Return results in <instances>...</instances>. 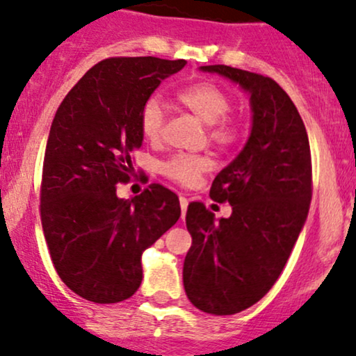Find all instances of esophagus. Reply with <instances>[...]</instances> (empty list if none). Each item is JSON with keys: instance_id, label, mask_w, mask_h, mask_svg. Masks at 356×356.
Listing matches in <instances>:
<instances>
[{"instance_id": "34e87169", "label": "esophagus", "mask_w": 356, "mask_h": 356, "mask_svg": "<svg viewBox=\"0 0 356 356\" xmlns=\"http://www.w3.org/2000/svg\"><path fill=\"white\" fill-rule=\"evenodd\" d=\"M179 204H181V216L184 218L186 216V211H187V206H189V201H187L186 197H179Z\"/></svg>"}]
</instances>
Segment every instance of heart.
Listing matches in <instances>:
<instances>
[{"label":"heart","mask_w":356,"mask_h":356,"mask_svg":"<svg viewBox=\"0 0 356 356\" xmlns=\"http://www.w3.org/2000/svg\"><path fill=\"white\" fill-rule=\"evenodd\" d=\"M177 102L207 125L211 144L219 149H231L243 137V124L238 117L227 115L232 100L226 90L211 81H197L179 90ZM138 124L145 138L159 140L165 125V110L157 97H149L138 113ZM211 169V161L204 155L177 154L161 165V172L181 186H192Z\"/></svg>","instance_id":"heart-1"}]
</instances>
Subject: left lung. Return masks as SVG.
<instances>
[{"label":"left lung","mask_w":356,"mask_h":356,"mask_svg":"<svg viewBox=\"0 0 356 356\" xmlns=\"http://www.w3.org/2000/svg\"><path fill=\"white\" fill-rule=\"evenodd\" d=\"M201 70L248 90L252 129L209 192L212 201L231 204V218L216 220L202 202L187 207L192 246L182 280L195 308L234 314L266 295L291 254L312 202V152L295 104L275 80L227 65Z\"/></svg>","instance_id":"8db88e82"}]
</instances>
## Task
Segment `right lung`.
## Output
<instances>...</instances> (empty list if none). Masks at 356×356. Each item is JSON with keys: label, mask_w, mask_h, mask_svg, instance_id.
<instances>
[{"label": "right lung", "mask_w": 356, "mask_h": 356, "mask_svg": "<svg viewBox=\"0 0 356 356\" xmlns=\"http://www.w3.org/2000/svg\"><path fill=\"white\" fill-rule=\"evenodd\" d=\"M186 60L113 56L93 65L56 110L44 150L40 216L51 263L73 293L118 303L142 283V252L181 218L179 197L150 184L132 199L142 105Z\"/></svg>", "instance_id": "add662e5"}]
</instances>
